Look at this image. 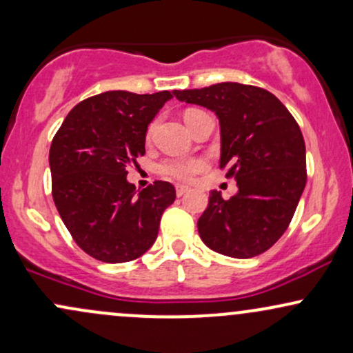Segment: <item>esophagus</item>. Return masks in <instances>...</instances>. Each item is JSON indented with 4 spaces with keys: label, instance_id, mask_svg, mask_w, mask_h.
Here are the masks:
<instances>
[{
    "label": "esophagus",
    "instance_id": "obj_1",
    "mask_svg": "<svg viewBox=\"0 0 353 353\" xmlns=\"http://www.w3.org/2000/svg\"><path fill=\"white\" fill-rule=\"evenodd\" d=\"M188 190H189L188 185H181V184H177V185H176V194H177V197L184 196V194L188 192Z\"/></svg>",
    "mask_w": 353,
    "mask_h": 353
}]
</instances>
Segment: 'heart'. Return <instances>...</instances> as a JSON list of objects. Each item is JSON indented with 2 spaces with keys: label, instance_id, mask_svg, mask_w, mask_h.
Masks as SVG:
<instances>
[{
  "label": "heart",
  "instance_id": "heart-1",
  "mask_svg": "<svg viewBox=\"0 0 353 353\" xmlns=\"http://www.w3.org/2000/svg\"><path fill=\"white\" fill-rule=\"evenodd\" d=\"M194 112H197V109H190V111L185 112V121ZM154 131H156V123H151L148 128V132H145V139L151 141ZM205 165H208V163L202 157H171V159H165L159 164V172L165 177H171V179L189 181L197 172L204 171Z\"/></svg>",
  "mask_w": 353,
  "mask_h": 353
}]
</instances>
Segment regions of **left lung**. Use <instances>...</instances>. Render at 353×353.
Masks as SVG:
<instances>
[{
  "mask_svg": "<svg viewBox=\"0 0 353 353\" xmlns=\"http://www.w3.org/2000/svg\"><path fill=\"white\" fill-rule=\"evenodd\" d=\"M179 101L214 111L221 123V169L237 181L229 201L212 190L197 221L204 244L249 259L289 228L307 182L305 143L297 121L272 92L239 83L174 91Z\"/></svg>",
  "mask_w": 353,
  "mask_h": 353,
  "instance_id": "8db88e82",
  "label": "left lung"
}]
</instances>
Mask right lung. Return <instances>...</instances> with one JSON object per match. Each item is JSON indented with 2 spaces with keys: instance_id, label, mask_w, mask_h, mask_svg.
Returning <instances> with one entry per match:
<instances>
[{
  "instance_id": "1",
  "label": "right lung",
  "mask_w": 353,
  "mask_h": 353,
  "mask_svg": "<svg viewBox=\"0 0 353 353\" xmlns=\"http://www.w3.org/2000/svg\"><path fill=\"white\" fill-rule=\"evenodd\" d=\"M172 92L108 91L81 101L50 149L51 192L81 249L108 264L134 261L156 241L161 216L176 199L171 182L137 192L128 165L144 156L145 131Z\"/></svg>"
}]
</instances>
